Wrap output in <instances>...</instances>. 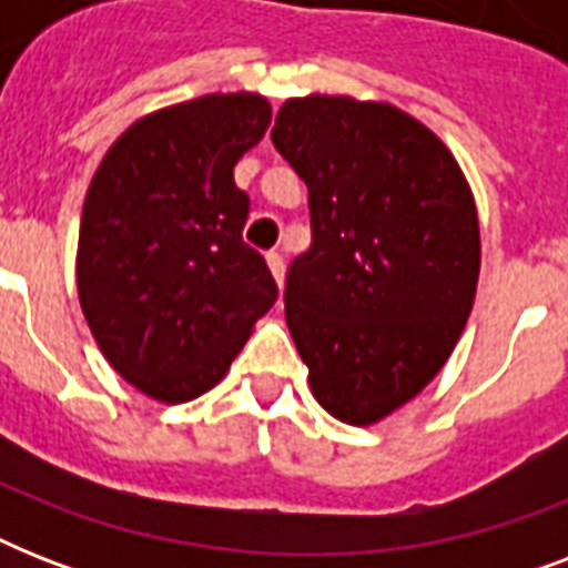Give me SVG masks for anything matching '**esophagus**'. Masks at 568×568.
Instances as JSON below:
<instances>
[{
  "label": "esophagus",
  "mask_w": 568,
  "mask_h": 568,
  "mask_svg": "<svg viewBox=\"0 0 568 568\" xmlns=\"http://www.w3.org/2000/svg\"><path fill=\"white\" fill-rule=\"evenodd\" d=\"M267 267H271V276L276 280V285L283 288L285 283V262H283V253H267Z\"/></svg>",
  "instance_id": "1"
}]
</instances>
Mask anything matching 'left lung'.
Wrapping results in <instances>:
<instances>
[{
    "label": "left lung",
    "mask_w": 568,
    "mask_h": 568,
    "mask_svg": "<svg viewBox=\"0 0 568 568\" xmlns=\"http://www.w3.org/2000/svg\"><path fill=\"white\" fill-rule=\"evenodd\" d=\"M276 153L310 189L312 247L285 324L315 400L354 427L413 400L454 354L480 276V223L454 153L392 102H283Z\"/></svg>",
    "instance_id": "obj_1"
}]
</instances>
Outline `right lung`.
Instances as JSON below:
<instances>
[{"mask_svg":"<svg viewBox=\"0 0 568 568\" xmlns=\"http://www.w3.org/2000/svg\"><path fill=\"white\" fill-rule=\"evenodd\" d=\"M262 93H205L138 118L84 196L75 285L120 377L162 404L205 395L276 301L241 241L250 200L232 168L265 138Z\"/></svg>","mask_w":568,"mask_h":568,"instance_id":"right-lung-1","label":"right lung"}]
</instances>
